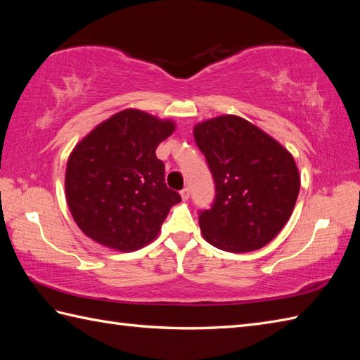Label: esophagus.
<instances>
[{
    "instance_id": "34e87169",
    "label": "esophagus",
    "mask_w": 360,
    "mask_h": 360,
    "mask_svg": "<svg viewBox=\"0 0 360 360\" xmlns=\"http://www.w3.org/2000/svg\"><path fill=\"white\" fill-rule=\"evenodd\" d=\"M181 198H182V201H187L188 198H190V190L188 188H182L181 190Z\"/></svg>"
}]
</instances>
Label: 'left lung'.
Returning a JSON list of instances; mask_svg holds the SVG:
<instances>
[{
  "label": "left lung",
  "mask_w": 360,
  "mask_h": 360,
  "mask_svg": "<svg viewBox=\"0 0 360 360\" xmlns=\"http://www.w3.org/2000/svg\"><path fill=\"white\" fill-rule=\"evenodd\" d=\"M193 136L217 187L212 209L200 215L204 240L232 254L264 248L292 215L300 190L294 156L235 114L200 122Z\"/></svg>",
  "instance_id": "1"
}]
</instances>
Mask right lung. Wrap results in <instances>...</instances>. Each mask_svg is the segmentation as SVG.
<instances>
[{
    "label": "right lung",
    "instance_id": "obj_1",
    "mask_svg": "<svg viewBox=\"0 0 360 360\" xmlns=\"http://www.w3.org/2000/svg\"><path fill=\"white\" fill-rule=\"evenodd\" d=\"M174 120L136 108L101 122L68 158L65 195L88 238L117 252H133L156 238L179 193L167 187L158 145Z\"/></svg>",
    "mask_w": 360,
    "mask_h": 360
}]
</instances>
